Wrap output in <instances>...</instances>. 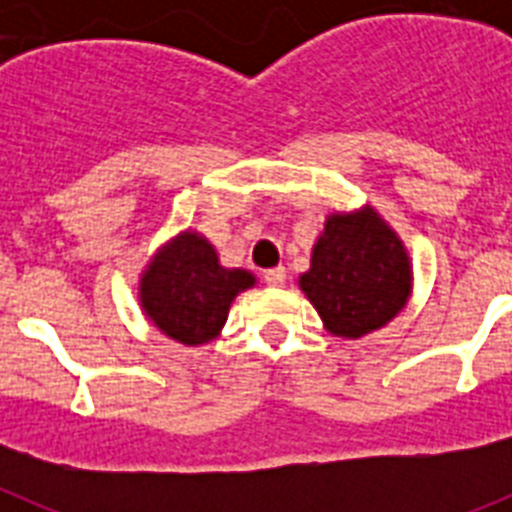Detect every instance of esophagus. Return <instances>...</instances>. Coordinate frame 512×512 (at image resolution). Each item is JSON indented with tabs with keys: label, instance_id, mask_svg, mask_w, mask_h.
Returning a JSON list of instances; mask_svg holds the SVG:
<instances>
[{
	"label": "esophagus",
	"instance_id": "34e87169",
	"mask_svg": "<svg viewBox=\"0 0 512 512\" xmlns=\"http://www.w3.org/2000/svg\"><path fill=\"white\" fill-rule=\"evenodd\" d=\"M264 282L269 284V287H284V282H287V269H284V266H277V269H269L264 274Z\"/></svg>",
	"mask_w": 512,
	"mask_h": 512
}]
</instances>
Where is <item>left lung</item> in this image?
Segmentation results:
<instances>
[{"label":"left lung","instance_id":"left-lung-1","mask_svg":"<svg viewBox=\"0 0 512 512\" xmlns=\"http://www.w3.org/2000/svg\"><path fill=\"white\" fill-rule=\"evenodd\" d=\"M297 287L330 336L356 341L405 310L413 295V259L372 205L333 210L325 215L310 269L300 274Z\"/></svg>","mask_w":512,"mask_h":512}]
</instances>
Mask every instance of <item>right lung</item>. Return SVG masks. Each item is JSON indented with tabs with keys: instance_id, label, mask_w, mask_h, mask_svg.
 Segmentation results:
<instances>
[{
	"instance_id": "add662e5",
	"label": "right lung",
	"mask_w": 512,
	"mask_h": 512,
	"mask_svg": "<svg viewBox=\"0 0 512 512\" xmlns=\"http://www.w3.org/2000/svg\"><path fill=\"white\" fill-rule=\"evenodd\" d=\"M259 279L220 264L200 230L184 228L153 251L138 277V305L151 325L184 346L220 338L235 297Z\"/></svg>"
}]
</instances>
